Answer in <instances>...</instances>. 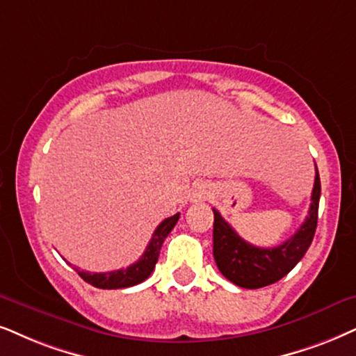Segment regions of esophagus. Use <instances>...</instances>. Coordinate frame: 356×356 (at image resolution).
Listing matches in <instances>:
<instances>
[{
	"mask_svg": "<svg viewBox=\"0 0 356 356\" xmlns=\"http://www.w3.org/2000/svg\"><path fill=\"white\" fill-rule=\"evenodd\" d=\"M210 195H211V191L207 184H197V186H193V188H192L191 200L192 202H204L209 199Z\"/></svg>",
	"mask_w": 356,
	"mask_h": 356,
	"instance_id": "1",
	"label": "esophagus"
}]
</instances>
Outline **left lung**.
<instances>
[{"label": "left lung", "mask_w": 356, "mask_h": 356, "mask_svg": "<svg viewBox=\"0 0 356 356\" xmlns=\"http://www.w3.org/2000/svg\"><path fill=\"white\" fill-rule=\"evenodd\" d=\"M318 200H321V177L316 165L309 217L289 240L276 248H259L250 245L232 225L225 222L218 210L213 209V258L228 281L245 289L274 284L291 271L307 253L317 228Z\"/></svg>", "instance_id": "1"}]
</instances>
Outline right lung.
I'll return each mask as SVG.
<instances>
[{
  "instance_id": "obj_1",
  "label": "right lung",
  "mask_w": 356,
  "mask_h": 356,
  "mask_svg": "<svg viewBox=\"0 0 356 356\" xmlns=\"http://www.w3.org/2000/svg\"><path fill=\"white\" fill-rule=\"evenodd\" d=\"M179 215L175 213L172 217L165 218L159 227L156 228V232L152 233V238L149 245L146 246V251L143 253L136 263H133L131 266L126 269H118V271H110V273H88V271H80L75 268V271L79 273V276L83 279L88 284L98 287V289H123V287H131L136 286L139 282L146 281L151 276V273L154 271V266L159 258L161 246L172 228L177 223Z\"/></svg>"
}]
</instances>
